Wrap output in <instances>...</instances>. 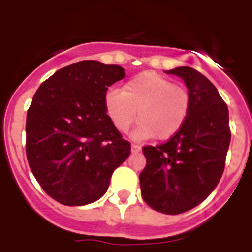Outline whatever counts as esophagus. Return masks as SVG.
<instances>
[{
    "label": "esophagus",
    "instance_id": "obj_1",
    "mask_svg": "<svg viewBox=\"0 0 252 252\" xmlns=\"http://www.w3.org/2000/svg\"><path fill=\"white\" fill-rule=\"evenodd\" d=\"M139 151H141V146H139V144H134V143H133L132 144V152L137 153V152H139Z\"/></svg>",
    "mask_w": 252,
    "mask_h": 252
}]
</instances>
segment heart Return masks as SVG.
<instances>
[{"mask_svg":"<svg viewBox=\"0 0 252 252\" xmlns=\"http://www.w3.org/2000/svg\"><path fill=\"white\" fill-rule=\"evenodd\" d=\"M190 106L191 96L187 87L155 72L138 74L122 91L110 90L105 96V110L119 132H128L138 113L133 137L139 141L172 138L187 122Z\"/></svg>","mask_w":252,"mask_h":252,"instance_id":"b5f03b06","label":"heart"}]
</instances>
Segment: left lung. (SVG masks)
Segmentation results:
<instances>
[{
  "instance_id": "8db88e82",
  "label": "left lung",
  "mask_w": 252,
  "mask_h": 252,
  "mask_svg": "<svg viewBox=\"0 0 252 252\" xmlns=\"http://www.w3.org/2000/svg\"><path fill=\"white\" fill-rule=\"evenodd\" d=\"M181 77L191 96L189 115L172 138L144 146L147 165L139 175L142 198L165 214L190 211L220 183L231 142L228 108L217 89L196 69L167 71Z\"/></svg>"
}]
</instances>
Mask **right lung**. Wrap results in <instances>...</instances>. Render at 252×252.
I'll list each match as a JSON object with an SVG mask.
<instances>
[{"label": "right lung", "mask_w": 252, "mask_h": 252, "mask_svg": "<svg viewBox=\"0 0 252 252\" xmlns=\"http://www.w3.org/2000/svg\"><path fill=\"white\" fill-rule=\"evenodd\" d=\"M124 68L81 61L36 90L26 114V157L45 192L61 204L86 205L104 195L130 143L111 123L105 96Z\"/></svg>", "instance_id": "add662e5"}]
</instances>
